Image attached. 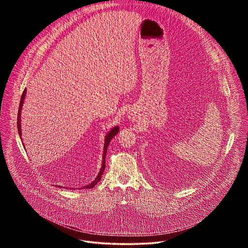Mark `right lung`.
<instances>
[{
	"instance_id": "1",
	"label": "right lung",
	"mask_w": 248,
	"mask_h": 248,
	"mask_svg": "<svg viewBox=\"0 0 248 248\" xmlns=\"http://www.w3.org/2000/svg\"><path fill=\"white\" fill-rule=\"evenodd\" d=\"M25 93H26V89H24L22 95H21V99H20V104H19V109H18V114H17V129H18V133L19 135L21 136V128H20V112H21V108H22V104H23V100H24V97H25ZM119 132V126H116V127H113L110 132L106 135V138H105V144H104V152H103V164H102V168L100 170V172L98 173V176L95 179V181H93L90 185L84 186L83 188H92L95 186V185L101 180V176L103 174V171L105 170V168H106V164H105V159H106V154H107V149H108V145L110 143V141L112 140L113 137H115V135Z\"/></svg>"
}]
</instances>
